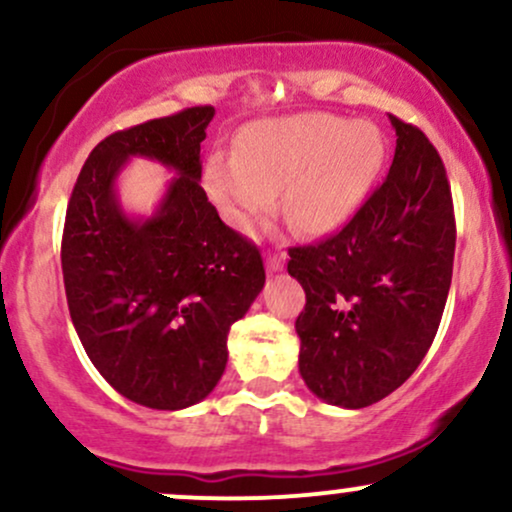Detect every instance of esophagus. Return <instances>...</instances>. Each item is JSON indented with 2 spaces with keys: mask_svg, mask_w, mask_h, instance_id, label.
<instances>
[{
  "mask_svg": "<svg viewBox=\"0 0 512 512\" xmlns=\"http://www.w3.org/2000/svg\"><path fill=\"white\" fill-rule=\"evenodd\" d=\"M267 269L269 272H281V269H284V264H286V252H281V250H272V252H267Z\"/></svg>",
  "mask_w": 512,
  "mask_h": 512,
  "instance_id": "obj_1",
  "label": "esophagus"
}]
</instances>
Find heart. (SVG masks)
Segmentation results:
<instances>
[{
  "mask_svg": "<svg viewBox=\"0 0 512 512\" xmlns=\"http://www.w3.org/2000/svg\"><path fill=\"white\" fill-rule=\"evenodd\" d=\"M385 142L373 122H349L327 113H303L252 122L238 154H214L204 185L238 231L281 207L298 231L327 233L361 207L378 178Z\"/></svg>",
  "mask_w": 512,
  "mask_h": 512,
  "instance_id": "1",
  "label": "heart"
}]
</instances>
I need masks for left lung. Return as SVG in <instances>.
I'll return each instance as SVG.
<instances>
[{"mask_svg": "<svg viewBox=\"0 0 512 512\" xmlns=\"http://www.w3.org/2000/svg\"><path fill=\"white\" fill-rule=\"evenodd\" d=\"M395 158L339 233L291 248L305 291L298 370L322 402L361 409L419 368L448 301L455 216L445 166L419 127L390 115Z\"/></svg>", "mask_w": 512, "mask_h": 512, "instance_id": "obj_1", "label": "left lung"}]
</instances>
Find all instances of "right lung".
Masks as SVG:
<instances>
[{
	"mask_svg": "<svg viewBox=\"0 0 512 512\" xmlns=\"http://www.w3.org/2000/svg\"><path fill=\"white\" fill-rule=\"evenodd\" d=\"M214 113L199 105L105 137L86 158L64 219L74 330L98 373L149 409H187L214 390L228 330L264 286L260 250L219 219L199 185ZM132 157L176 173L151 217L127 215L116 195Z\"/></svg>",
	"mask_w": 512,
	"mask_h": 512,
	"instance_id": "right-lung-1",
	"label": "right lung"
}]
</instances>
